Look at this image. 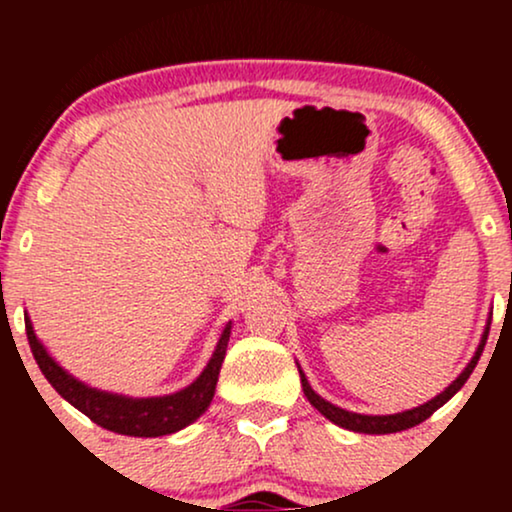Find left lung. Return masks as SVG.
<instances>
[{
    "mask_svg": "<svg viewBox=\"0 0 512 512\" xmlns=\"http://www.w3.org/2000/svg\"><path fill=\"white\" fill-rule=\"evenodd\" d=\"M489 327H491V315H489V320H486L484 334H481V342L477 346V351H474L472 361L467 363V368H464L462 373L457 375V378L452 380V383L445 387L443 392H440V395H436L433 399H428L426 404H419V407H414V409L399 411V414H356V411H346L342 407H337V404L327 402L325 397L317 395L313 387H310L308 378H305V373L301 370V366H298V363H296L298 373H301L303 392H305V397H308V402L313 404V407L320 411V414L325 416V419H330L332 424L346 428V431L368 433V436H385V433L407 431V428H414V426H419L421 421H426L428 416L433 414V411L443 407V404L448 402L452 395H457V392H460V387L467 383V378H469V375H472V370L477 368L481 351H484V346H486V337H489Z\"/></svg>",
    "mask_w": 512,
    "mask_h": 512,
    "instance_id": "left-lung-1",
    "label": "left lung"
}]
</instances>
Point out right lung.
<instances>
[{"label":"right lung","instance_id":"right-lung-1","mask_svg":"<svg viewBox=\"0 0 512 512\" xmlns=\"http://www.w3.org/2000/svg\"><path fill=\"white\" fill-rule=\"evenodd\" d=\"M28 344L48 383L55 387L60 395L67 399L72 407L86 414L93 424L108 428L113 433L134 438H158L168 433L182 431L185 426L195 424L199 416L209 409L214 399L216 383H219L221 363L226 358L228 339H231V322L223 327L219 342H216L214 354L202 373L197 375L195 383H190L173 395L163 397H127L117 392H105L76 380L67 373L60 363L48 354L43 342L35 337L31 317H26Z\"/></svg>","mask_w":512,"mask_h":512}]
</instances>
